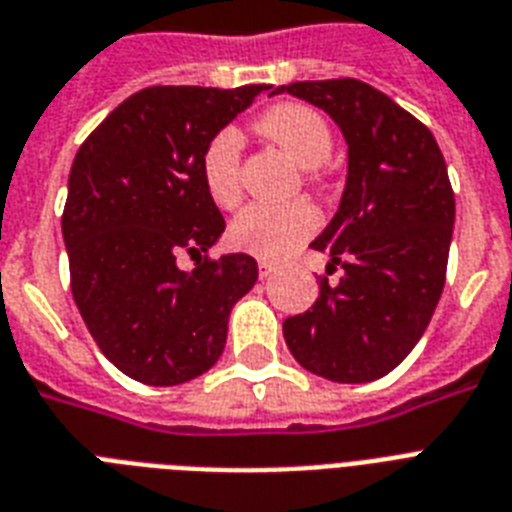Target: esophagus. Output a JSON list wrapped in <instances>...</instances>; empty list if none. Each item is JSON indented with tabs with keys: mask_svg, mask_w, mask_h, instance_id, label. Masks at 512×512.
Segmentation results:
<instances>
[{
	"mask_svg": "<svg viewBox=\"0 0 512 512\" xmlns=\"http://www.w3.org/2000/svg\"><path fill=\"white\" fill-rule=\"evenodd\" d=\"M273 271H276V265H273L271 260H265V257H260V260H257V273H260V279H268Z\"/></svg>",
	"mask_w": 512,
	"mask_h": 512,
	"instance_id": "34e87169",
	"label": "esophagus"
}]
</instances>
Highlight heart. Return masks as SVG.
<instances>
[{
  "mask_svg": "<svg viewBox=\"0 0 512 512\" xmlns=\"http://www.w3.org/2000/svg\"><path fill=\"white\" fill-rule=\"evenodd\" d=\"M255 130L281 146L308 175L332 154V130L316 108L305 103H279L257 116ZM199 175L212 204L236 209L241 204V138L233 127L212 132L199 154ZM321 215L311 201L252 204L231 223V244L249 255L281 260L319 231Z\"/></svg>",
  "mask_w": 512,
  "mask_h": 512,
  "instance_id": "heart-1",
  "label": "heart"
}]
</instances>
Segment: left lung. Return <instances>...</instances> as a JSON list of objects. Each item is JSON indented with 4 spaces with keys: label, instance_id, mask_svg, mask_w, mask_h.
Wrapping results in <instances>:
<instances>
[{
    "label": "left lung",
    "instance_id": "obj_1",
    "mask_svg": "<svg viewBox=\"0 0 512 512\" xmlns=\"http://www.w3.org/2000/svg\"><path fill=\"white\" fill-rule=\"evenodd\" d=\"M348 140L340 209L311 247L327 252L329 284L284 321L297 364L335 382H369L396 369L428 329L446 281L454 191L433 132L361 79L292 82ZM327 271V273H329Z\"/></svg>",
    "mask_w": 512,
    "mask_h": 512
}]
</instances>
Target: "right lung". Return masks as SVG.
<instances>
[{"label": "right lung", "instance_id": "add662e5", "mask_svg": "<svg viewBox=\"0 0 512 512\" xmlns=\"http://www.w3.org/2000/svg\"><path fill=\"white\" fill-rule=\"evenodd\" d=\"M268 90L247 84L146 87L76 151L63 207L71 295L103 356L146 385H180L215 366L228 313L257 281L255 257H209L225 231L199 154ZM196 259L193 272L176 257Z\"/></svg>", "mask_w": 512, "mask_h": 512}]
</instances>
